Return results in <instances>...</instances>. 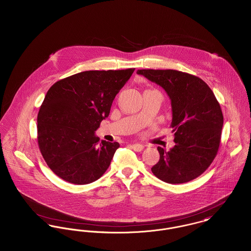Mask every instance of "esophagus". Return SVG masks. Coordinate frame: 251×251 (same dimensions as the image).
<instances>
[{
  "label": "esophagus",
  "mask_w": 251,
  "mask_h": 251,
  "mask_svg": "<svg viewBox=\"0 0 251 251\" xmlns=\"http://www.w3.org/2000/svg\"><path fill=\"white\" fill-rule=\"evenodd\" d=\"M131 147H132V149L134 150L135 151H143V149H144V146L141 145V144H133V145H131Z\"/></svg>",
  "instance_id": "34e87169"
}]
</instances>
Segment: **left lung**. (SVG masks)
I'll use <instances>...</instances> for the list:
<instances>
[{"label":"left lung","mask_w":251,"mask_h":251,"mask_svg":"<svg viewBox=\"0 0 251 251\" xmlns=\"http://www.w3.org/2000/svg\"><path fill=\"white\" fill-rule=\"evenodd\" d=\"M160 85L172 101L176 145L169 151L157 147L160 159L152 174L169 184H181L201 176L214 160L221 140L224 118L213 92L200 77L177 70H137Z\"/></svg>","instance_id":"1"}]
</instances>
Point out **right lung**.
<instances>
[{"label": "right lung", "mask_w": 251, "mask_h": 251, "mask_svg": "<svg viewBox=\"0 0 251 251\" xmlns=\"http://www.w3.org/2000/svg\"><path fill=\"white\" fill-rule=\"evenodd\" d=\"M134 71H84L59 79L47 91L37 118L38 144L51 171L75 185L102 176L119 147L95 135Z\"/></svg>", "instance_id": "obj_1"}]
</instances>
